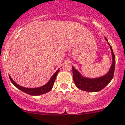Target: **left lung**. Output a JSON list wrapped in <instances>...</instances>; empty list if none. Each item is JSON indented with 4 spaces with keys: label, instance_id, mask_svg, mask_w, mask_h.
Here are the masks:
<instances>
[{
    "label": "left lung",
    "instance_id": "1",
    "mask_svg": "<svg viewBox=\"0 0 125 125\" xmlns=\"http://www.w3.org/2000/svg\"><path fill=\"white\" fill-rule=\"evenodd\" d=\"M104 38L108 42V40L106 37H104ZM108 44L110 46V50L112 51L113 62H112L110 69L109 72L104 76L95 78L84 77L79 73V72H78V70H76L72 66L73 81L75 83V85L78 88L85 91L98 92L106 87L110 83V82L112 81V79H113L114 72H115L116 60H115V56L114 54L112 46H110L109 42H108Z\"/></svg>",
    "mask_w": 125,
    "mask_h": 125
}]
</instances>
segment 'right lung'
Returning <instances> with one entry per match:
<instances>
[{
  "label": "right lung",
  "mask_w": 125,
  "mask_h": 125,
  "mask_svg": "<svg viewBox=\"0 0 125 125\" xmlns=\"http://www.w3.org/2000/svg\"><path fill=\"white\" fill-rule=\"evenodd\" d=\"M59 71V69L57 70L55 73L52 75L51 78H50V80L49 81V82H48L47 83H46V84L42 86V87L37 88H32L23 87H22V86L20 85H18V83H15V81L12 79V78L10 77V75H9V78H10L11 83H13L16 88L20 89L21 91L24 92V93L31 95H42V94H45V93H47L52 90V88L53 87L54 83V81H55V79L56 78V76H57Z\"/></svg>",
  "instance_id": "right-lung-1"
}]
</instances>
